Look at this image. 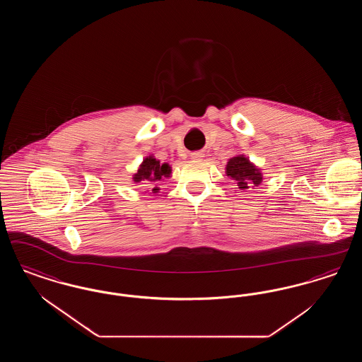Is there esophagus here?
I'll use <instances>...</instances> for the list:
<instances>
[{"mask_svg": "<svg viewBox=\"0 0 362 362\" xmlns=\"http://www.w3.org/2000/svg\"><path fill=\"white\" fill-rule=\"evenodd\" d=\"M204 157V153H201V152H194V153H191V158H194V160H199V158H202Z\"/></svg>", "mask_w": 362, "mask_h": 362, "instance_id": "34e87169", "label": "esophagus"}]
</instances>
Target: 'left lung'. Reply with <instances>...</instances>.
Segmentation results:
<instances>
[{
    "label": "left lung",
    "mask_w": 362,
    "mask_h": 362,
    "mask_svg": "<svg viewBox=\"0 0 362 362\" xmlns=\"http://www.w3.org/2000/svg\"><path fill=\"white\" fill-rule=\"evenodd\" d=\"M225 173L240 189H254L262 183L263 179L259 168L243 155L229 158Z\"/></svg>",
    "instance_id": "1"
}]
</instances>
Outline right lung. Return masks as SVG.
Returning a JSON list of instances; mask_svg holds the SVG:
<instances>
[{
    "instance_id": "obj_1",
    "label": "right lung",
    "mask_w": 362,
    "mask_h": 362,
    "mask_svg": "<svg viewBox=\"0 0 362 362\" xmlns=\"http://www.w3.org/2000/svg\"><path fill=\"white\" fill-rule=\"evenodd\" d=\"M171 175V167L164 163L161 164L155 157L149 156L145 157L142 164L139 165L137 173L133 176V180L136 183L144 182V185H153L155 182H160L164 177H170ZM158 189H153L152 191H157Z\"/></svg>"
}]
</instances>
